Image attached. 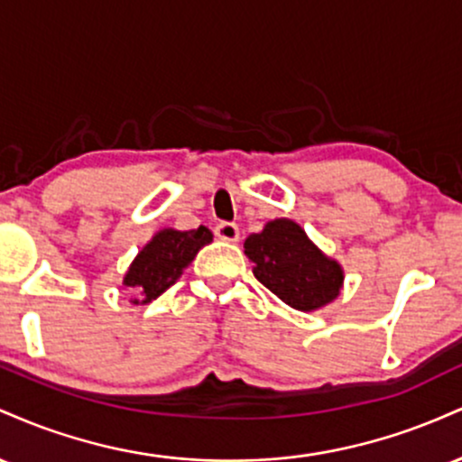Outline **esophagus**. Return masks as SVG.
<instances>
[{"instance_id": "esophagus-1", "label": "esophagus", "mask_w": 462, "mask_h": 462, "mask_svg": "<svg viewBox=\"0 0 462 462\" xmlns=\"http://www.w3.org/2000/svg\"><path fill=\"white\" fill-rule=\"evenodd\" d=\"M215 235L219 236L221 241L235 243L238 241V226L230 224V221H219V224L215 226Z\"/></svg>"}]
</instances>
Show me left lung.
Segmentation results:
<instances>
[{"mask_svg": "<svg viewBox=\"0 0 462 462\" xmlns=\"http://www.w3.org/2000/svg\"><path fill=\"white\" fill-rule=\"evenodd\" d=\"M254 273L284 304L317 310L338 295L343 272L310 243L306 232L289 219H275L245 241Z\"/></svg>", "mask_w": 462, "mask_h": 462, "instance_id": "8db88e82", "label": "left lung"}]
</instances>
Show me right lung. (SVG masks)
Masks as SVG:
<instances>
[{
  "label": "right lung",
  "instance_id": "obj_1",
  "mask_svg": "<svg viewBox=\"0 0 462 462\" xmlns=\"http://www.w3.org/2000/svg\"><path fill=\"white\" fill-rule=\"evenodd\" d=\"M210 241H213V235L204 226L189 232H158L130 264L124 284L132 289L136 298L143 300V304L156 300L176 282L182 269L195 258V254ZM134 304H139V300H134Z\"/></svg>",
  "mask_w": 462,
  "mask_h": 462
}]
</instances>
